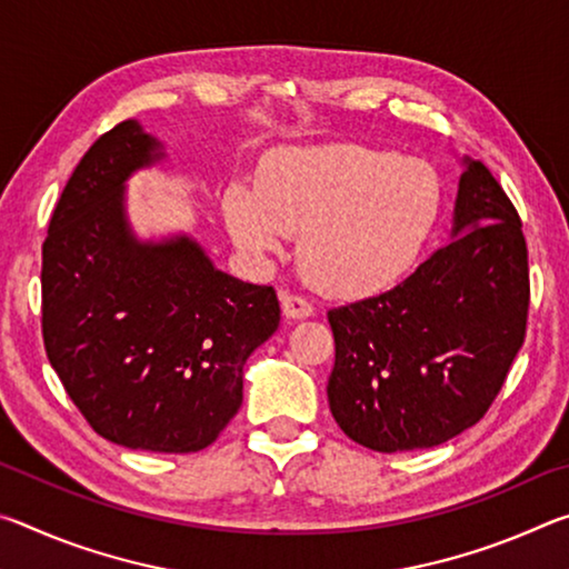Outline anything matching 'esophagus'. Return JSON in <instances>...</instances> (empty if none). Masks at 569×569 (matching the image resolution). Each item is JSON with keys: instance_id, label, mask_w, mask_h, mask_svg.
Wrapping results in <instances>:
<instances>
[{"instance_id": "esophagus-1", "label": "esophagus", "mask_w": 569, "mask_h": 569, "mask_svg": "<svg viewBox=\"0 0 569 569\" xmlns=\"http://www.w3.org/2000/svg\"><path fill=\"white\" fill-rule=\"evenodd\" d=\"M281 308H283L286 319H293V321L313 316V303L308 301V298L288 293V291H281Z\"/></svg>"}]
</instances>
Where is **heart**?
<instances>
[{
    "label": "heart",
    "instance_id": "heart-1",
    "mask_svg": "<svg viewBox=\"0 0 569 569\" xmlns=\"http://www.w3.org/2000/svg\"><path fill=\"white\" fill-rule=\"evenodd\" d=\"M441 208L439 180L423 162L341 142L273 152L256 188L230 186V236L253 256L281 253L301 236V268L316 288L373 296L413 266Z\"/></svg>",
    "mask_w": 569,
    "mask_h": 569
}]
</instances>
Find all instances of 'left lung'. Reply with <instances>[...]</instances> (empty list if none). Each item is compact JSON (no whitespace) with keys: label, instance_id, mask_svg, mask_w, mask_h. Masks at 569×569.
<instances>
[{"label":"left lung","instance_id":"left-lung-1","mask_svg":"<svg viewBox=\"0 0 569 569\" xmlns=\"http://www.w3.org/2000/svg\"><path fill=\"white\" fill-rule=\"evenodd\" d=\"M451 243L391 291L331 308V413L373 451L445 445L492 407L525 343L527 243L512 200L465 158Z\"/></svg>","mask_w":569,"mask_h":569}]
</instances>
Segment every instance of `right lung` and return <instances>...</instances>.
<instances>
[{
	"instance_id": "right-lung-1",
	"label": "right lung",
	"mask_w": 569,
	"mask_h": 569,
	"mask_svg": "<svg viewBox=\"0 0 569 569\" xmlns=\"http://www.w3.org/2000/svg\"><path fill=\"white\" fill-rule=\"evenodd\" d=\"M166 158L124 120L67 180L42 246L47 359L90 427L114 445L188 455L243 403V366L281 321L271 286L210 263L188 236L138 240L124 180Z\"/></svg>"
}]
</instances>
